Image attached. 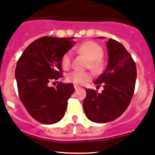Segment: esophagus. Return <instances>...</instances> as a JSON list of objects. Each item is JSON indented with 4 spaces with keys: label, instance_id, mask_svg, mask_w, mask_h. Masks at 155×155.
Returning a JSON list of instances; mask_svg holds the SVG:
<instances>
[{
    "label": "esophagus",
    "instance_id": "esophagus-1",
    "mask_svg": "<svg viewBox=\"0 0 155 155\" xmlns=\"http://www.w3.org/2000/svg\"><path fill=\"white\" fill-rule=\"evenodd\" d=\"M74 88H75V90H77V89L80 88V87H79V86H78V85H76V84H75V85H74Z\"/></svg>",
    "mask_w": 155,
    "mask_h": 155
}]
</instances>
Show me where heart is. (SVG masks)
Masks as SVG:
<instances>
[{
  "label": "heart",
  "mask_w": 155,
  "mask_h": 155,
  "mask_svg": "<svg viewBox=\"0 0 155 155\" xmlns=\"http://www.w3.org/2000/svg\"><path fill=\"white\" fill-rule=\"evenodd\" d=\"M78 52L88 58L87 67L95 73H99L103 70L104 62L102 57L103 56V50L102 47L96 42L87 41L81 44L76 48ZM72 60V52L71 50L66 52L63 55L61 60V68L68 70L71 68ZM90 72L73 71L67 75V80L76 84H84L91 79Z\"/></svg>",
  "instance_id": "1"
}]
</instances>
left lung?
<instances>
[{"instance_id":"left-lung-1","label":"left lung","mask_w":155,"mask_h":155,"mask_svg":"<svg viewBox=\"0 0 155 155\" xmlns=\"http://www.w3.org/2000/svg\"><path fill=\"white\" fill-rule=\"evenodd\" d=\"M106 45L108 63L94 82L99 86L103 84L104 90L97 94L86 89L83 101L86 117L97 123L113 121L124 113L132 99L137 78L136 64L125 47L111 38Z\"/></svg>"}]
</instances>
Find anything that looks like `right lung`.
<instances>
[{
	"label": "right lung",
	"mask_w": 155,
	"mask_h": 155,
	"mask_svg": "<svg viewBox=\"0 0 155 155\" xmlns=\"http://www.w3.org/2000/svg\"><path fill=\"white\" fill-rule=\"evenodd\" d=\"M76 44L73 38L45 36L34 41L23 52L16 66L19 98L30 115L44 124L63 118L68 100L74 91L71 83H48L62 78L61 60Z\"/></svg>",
	"instance_id": "obj_1"
}]
</instances>
